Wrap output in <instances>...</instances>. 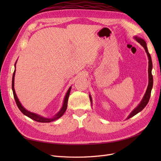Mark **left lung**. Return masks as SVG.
Instances as JSON below:
<instances>
[{
	"label": "left lung",
	"instance_id": "obj_1",
	"mask_svg": "<svg viewBox=\"0 0 161 161\" xmlns=\"http://www.w3.org/2000/svg\"><path fill=\"white\" fill-rule=\"evenodd\" d=\"M134 39L144 48V50H145L146 52H147V54L148 56V79H149V80H148V85L147 87V91H146L145 95H144L143 99H142V101H141L140 104L130 114V115L127 118V119H130V118H131V117H133L135 115L138 114L140 111H142L145 108V107L147 106V105L148 104V101H149V99H150L151 91H152L153 86V75H152L153 62H152V59H151V56L148 51L147 43H146V42L143 40V39L138 37L137 36H135ZM89 97H90L91 103H92V99H91V97L90 95H89Z\"/></svg>",
	"mask_w": 161,
	"mask_h": 161
}]
</instances>
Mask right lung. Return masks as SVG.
Here are the masks:
<instances>
[{
  "instance_id": "obj_1",
  "label": "right lung",
  "mask_w": 161,
  "mask_h": 161,
  "mask_svg": "<svg viewBox=\"0 0 161 161\" xmlns=\"http://www.w3.org/2000/svg\"><path fill=\"white\" fill-rule=\"evenodd\" d=\"M15 64H16V62H15ZM15 64H14V66H15ZM14 75H15V69H14V71L13 72V79H12V90H13V96H14V100H15V102L17 103V105L19 108V109H20V111L22 112V113L29 117V118L35 120L36 121H38V122H42V123H48V122H51V121H53L54 120L58 119V118H60V117H62L65 113V111L66 110L67 108V105H68V99H69V95H70V90H71V86L68 90L66 96L64 97V103H63L62 107L61 109L58 111V113L56 114L54 116L52 117V118H43V117L41 116V115H39L36 114H34L32 113V112H30L27 111V109H25V108H23L22 106L21 103H20V101H19L17 95L15 93V91H14Z\"/></svg>"
}]
</instances>
